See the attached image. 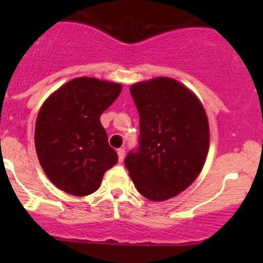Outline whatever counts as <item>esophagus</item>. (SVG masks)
<instances>
[{"mask_svg":"<svg viewBox=\"0 0 263 263\" xmlns=\"http://www.w3.org/2000/svg\"><path fill=\"white\" fill-rule=\"evenodd\" d=\"M117 154H118V160L119 161H123V159H124V148L123 147L118 148V150H117Z\"/></svg>","mask_w":263,"mask_h":263,"instance_id":"obj_1","label":"esophagus"}]
</instances>
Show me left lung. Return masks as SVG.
<instances>
[{
	"instance_id": "obj_1",
	"label": "left lung",
	"mask_w": 263,
	"mask_h": 263,
	"mask_svg": "<svg viewBox=\"0 0 263 263\" xmlns=\"http://www.w3.org/2000/svg\"><path fill=\"white\" fill-rule=\"evenodd\" d=\"M140 116L139 147L124 159L137 191L151 201L176 197L202 171L209 121L198 98L169 78L129 87Z\"/></svg>"
}]
</instances>
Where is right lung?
I'll list each match as a JSON object with an SVG mask.
<instances>
[{
    "label": "right lung",
    "mask_w": 263,
    "mask_h": 263,
    "mask_svg": "<svg viewBox=\"0 0 263 263\" xmlns=\"http://www.w3.org/2000/svg\"><path fill=\"white\" fill-rule=\"evenodd\" d=\"M122 85L94 78L68 81L43 103L35 123V148L49 181L73 196L95 192L118 160L100 116Z\"/></svg>",
    "instance_id": "add662e5"
}]
</instances>
